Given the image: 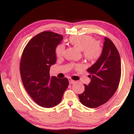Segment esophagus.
<instances>
[{
    "label": "esophagus",
    "instance_id": "obj_1",
    "mask_svg": "<svg viewBox=\"0 0 134 134\" xmlns=\"http://www.w3.org/2000/svg\"><path fill=\"white\" fill-rule=\"evenodd\" d=\"M69 84H73V83L75 82V81H74V80H72L70 79V78H69Z\"/></svg>",
    "mask_w": 134,
    "mask_h": 134
}]
</instances>
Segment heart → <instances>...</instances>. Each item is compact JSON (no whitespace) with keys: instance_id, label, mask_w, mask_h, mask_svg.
I'll list each match as a JSON object with an SVG mask.
<instances>
[{"instance_id":"obj_1","label":"heart","mask_w":134,"mask_h":134,"mask_svg":"<svg viewBox=\"0 0 134 134\" xmlns=\"http://www.w3.org/2000/svg\"><path fill=\"white\" fill-rule=\"evenodd\" d=\"M69 41L72 45L83 52L84 57L90 60H94L99 57L101 52V46L98 42L94 41L91 36L86 35H77L71 36ZM65 46L60 44L55 49V54L58 57H60L64 54Z\"/></svg>"}]
</instances>
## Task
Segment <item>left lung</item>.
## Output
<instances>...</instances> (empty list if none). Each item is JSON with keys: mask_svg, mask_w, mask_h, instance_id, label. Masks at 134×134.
Here are the masks:
<instances>
[{"mask_svg": "<svg viewBox=\"0 0 134 134\" xmlns=\"http://www.w3.org/2000/svg\"><path fill=\"white\" fill-rule=\"evenodd\" d=\"M87 72L91 74V82L88 85L84 84V91L78 96L83 105L93 108L104 104L111 98L120 80V57L109 38H104L102 53Z\"/></svg>", "mask_w": 134, "mask_h": 134, "instance_id": "left-lung-1", "label": "left lung"}]
</instances>
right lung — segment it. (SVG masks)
Segmentation results:
<instances>
[{
    "label": "right lung",
    "mask_w": 134,
    "mask_h": 134,
    "mask_svg": "<svg viewBox=\"0 0 134 134\" xmlns=\"http://www.w3.org/2000/svg\"><path fill=\"white\" fill-rule=\"evenodd\" d=\"M63 36L43 31L27 43L23 50L20 72L24 88L35 102L44 108H52L61 102L69 86L67 78L50 77V69L57 60L55 49Z\"/></svg>",
    "instance_id": "right-lung-1"
}]
</instances>
